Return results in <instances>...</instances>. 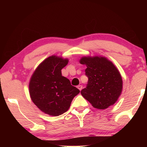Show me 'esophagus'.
<instances>
[{
	"label": "esophagus",
	"mask_w": 147,
	"mask_h": 147,
	"mask_svg": "<svg viewBox=\"0 0 147 147\" xmlns=\"http://www.w3.org/2000/svg\"><path fill=\"white\" fill-rule=\"evenodd\" d=\"M77 88H78V89L80 90V91H81V90H82V88H83V86H82V85H78V86H77Z\"/></svg>",
	"instance_id": "esophagus-1"
}]
</instances>
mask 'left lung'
I'll list each match as a JSON object with an SVG mask.
<instances>
[{
	"instance_id": "left-lung-1",
	"label": "left lung",
	"mask_w": 147,
	"mask_h": 147,
	"mask_svg": "<svg viewBox=\"0 0 147 147\" xmlns=\"http://www.w3.org/2000/svg\"><path fill=\"white\" fill-rule=\"evenodd\" d=\"M80 63L85 64L88 81L82 96L93 107L105 109L117 100L123 89V80L112 62L102 57H84Z\"/></svg>"
}]
</instances>
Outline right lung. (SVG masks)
Returning <instances> with one entry per match:
<instances>
[{
  "label": "right lung",
  "instance_id": "right-lung-1",
  "mask_svg": "<svg viewBox=\"0 0 147 147\" xmlns=\"http://www.w3.org/2000/svg\"><path fill=\"white\" fill-rule=\"evenodd\" d=\"M67 63V59L51 56L38 65L31 78V98L40 111L52 116L66 112L80 92L62 76L61 69Z\"/></svg>",
  "mask_w": 147,
  "mask_h": 147
}]
</instances>
